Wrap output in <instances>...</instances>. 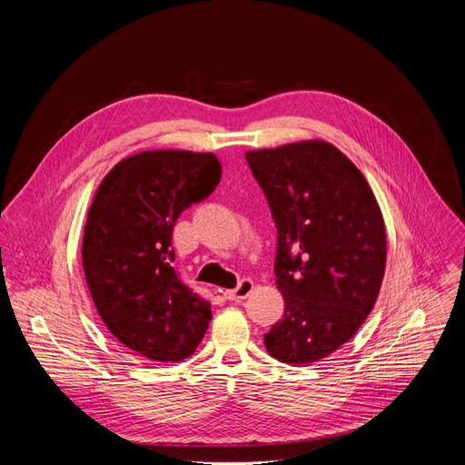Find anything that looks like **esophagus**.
<instances>
[{
    "mask_svg": "<svg viewBox=\"0 0 465 465\" xmlns=\"http://www.w3.org/2000/svg\"><path fill=\"white\" fill-rule=\"evenodd\" d=\"M254 290V282L251 279H242L239 282L237 288L233 290H224V298L230 302H241V300H247Z\"/></svg>",
    "mask_w": 465,
    "mask_h": 465,
    "instance_id": "1",
    "label": "esophagus"
}]
</instances>
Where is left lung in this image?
Returning a JSON list of instances; mask_svg holds the SVG:
<instances>
[{"mask_svg": "<svg viewBox=\"0 0 465 465\" xmlns=\"http://www.w3.org/2000/svg\"><path fill=\"white\" fill-rule=\"evenodd\" d=\"M277 224L284 316L263 343L290 365L321 361L368 319L386 267L381 207L361 171L322 139L247 151Z\"/></svg>", "mask_w": 465, "mask_h": 465, "instance_id": "left-lung-1", "label": "left lung"}]
</instances>
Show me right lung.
Instances as JSON below:
<instances>
[{"mask_svg":"<svg viewBox=\"0 0 465 465\" xmlns=\"http://www.w3.org/2000/svg\"><path fill=\"white\" fill-rule=\"evenodd\" d=\"M220 175L213 153L144 151L120 160L94 193L81 251L90 296L107 330L146 360L188 358L213 319L211 302L171 265V232Z\"/></svg>","mask_w":465,"mask_h":465,"instance_id":"1","label":"right lung"}]
</instances>
